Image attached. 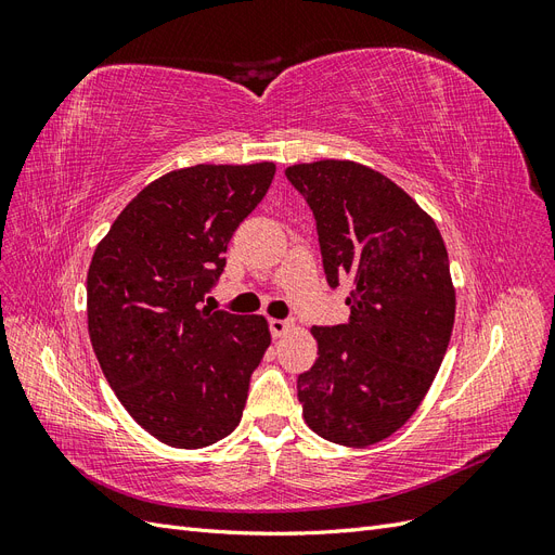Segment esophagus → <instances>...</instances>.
Listing matches in <instances>:
<instances>
[{
    "instance_id": "obj_1",
    "label": "esophagus",
    "mask_w": 555,
    "mask_h": 555,
    "mask_svg": "<svg viewBox=\"0 0 555 555\" xmlns=\"http://www.w3.org/2000/svg\"><path fill=\"white\" fill-rule=\"evenodd\" d=\"M294 328V322H287V319H271V333L273 338H282Z\"/></svg>"
}]
</instances>
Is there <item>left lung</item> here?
Instances as JSON below:
<instances>
[{
    "label": "left lung",
    "instance_id": "obj_1",
    "mask_svg": "<svg viewBox=\"0 0 555 555\" xmlns=\"http://www.w3.org/2000/svg\"><path fill=\"white\" fill-rule=\"evenodd\" d=\"M284 173L314 212L328 284H349L347 322L310 328L317 361L298 375L304 418L328 442L371 447L410 422L447 354L456 287L442 233L371 166L319 159Z\"/></svg>",
    "mask_w": 555,
    "mask_h": 555
}]
</instances>
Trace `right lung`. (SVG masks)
Masks as SVG:
<instances>
[{
	"label": "right lung",
	"mask_w": 555,
	"mask_h": 555,
	"mask_svg": "<svg viewBox=\"0 0 555 555\" xmlns=\"http://www.w3.org/2000/svg\"><path fill=\"white\" fill-rule=\"evenodd\" d=\"M273 162L196 164L133 196L88 271V331L104 377L143 430L201 449L238 426L271 328L261 314L201 306Z\"/></svg>",
	"instance_id": "add662e5"
}]
</instances>
